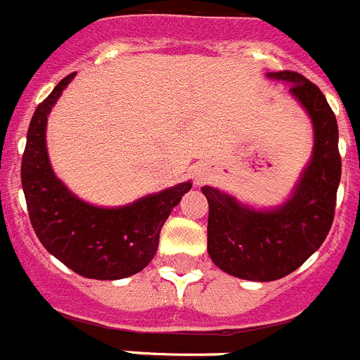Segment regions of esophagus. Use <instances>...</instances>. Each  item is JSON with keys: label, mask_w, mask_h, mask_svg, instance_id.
I'll return each mask as SVG.
<instances>
[{"label": "esophagus", "mask_w": 360, "mask_h": 360, "mask_svg": "<svg viewBox=\"0 0 360 360\" xmlns=\"http://www.w3.org/2000/svg\"><path fill=\"white\" fill-rule=\"evenodd\" d=\"M205 176H207V171L205 169L196 171V182H203V180H205Z\"/></svg>", "instance_id": "1"}]
</instances>
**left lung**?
<instances>
[{
    "instance_id": "8db88e82",
    "label": "left lung",
    "mask_w": 360,
    "mask_h": 360,
    "mask_svg": "<svg viewBox=\"0 0 360 360\" xmlns=\"http://www.w3.org/2000/svg\"><path fill=\"white\" fill-rule=\"evenodd\" d=\"M266 77L290 84V95L311 120L314 149L290 196L276 207H256L216 187L209 202L207 252L227 274L247 281H276L303 265L328 236L341 182L339 129L326 97L295 72Z\"/></svg>"
}]
</instances>
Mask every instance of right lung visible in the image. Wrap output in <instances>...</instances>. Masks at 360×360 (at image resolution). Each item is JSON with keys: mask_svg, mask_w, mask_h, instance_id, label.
I'll return each instance as SVG.
<instances>
[{"mask_svg": "<svg viewBox=\"0 0 360 360\" xmlns=\"http://www.w3.org/2000/svg\"><path fill=\"white\" fill-rule=\"evenodd\" d=\"M73 77L75 73L63 79L30 120L21 162L28 216L44 249L79 276L129 278L157 254L162 225L193 184H176L120 207H98L72 193L50 164L46 122Z\"/></svg>", "mask_w": 360, "mask_h": 360, "instance_id": "1", "label": "right lung"}]
</instances>
